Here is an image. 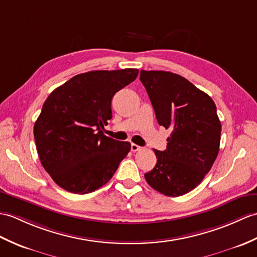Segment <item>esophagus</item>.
<instances>
[{
	"label": "esophagus",
	"mask_w": 257,
	"mask_h": 257,
	"mask_svg": "<svg viewBox=\"0 0 257 257\" xmlns=\"http://www.w3.org/2000/svg\"><path fill=\"white\" fill-rule=\"evenodd\" d=\"M139 150H141V147H139L138 145H136V143H131V151L136 152V151H139Z\"/></svg>",
	"instance_id": "34e87169"
}]
</instances>
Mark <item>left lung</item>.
<instances>
[{
	"label": "left lung",
	"instance_id": "1",
	"mask_svg": "<svg viewBox=\"0 0 257 257\" xmlns=\"http://www.w3.org/2000/svg\"><path fill=\"white\" fill-rule=\"evenodd\" d=\"M140 81L159 124L172 131L166 150H153L158 161L146 181L165 196L185 195L201 183L218 156L221 122L216 104L175 73L141 70Z\"/></svg>",
	"mask_w": 257,
	"mask_h": 257
}]
</instances>
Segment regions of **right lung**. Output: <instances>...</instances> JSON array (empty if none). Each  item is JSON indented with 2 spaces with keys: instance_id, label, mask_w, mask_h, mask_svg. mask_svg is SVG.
<instances>
[{
  "instance_id": "right-lung-1",
  "label": "right lung",
  "mask_w": 257,
  "mask_h": 257,
  "mask_svg": "<svg viewBox=\"0 0 257 257\" xmlns=\"http://www.w3.org/2000/svg\"><path fill=\"white\" fill-rule=\"evenodd\" d=\"M139 71H89L73 76L48 96L34 126L44 169L61 188L87 194L108 182L131 149L101 128L111 119L116 92L136 80Z\"/></svg>"
}]
</instances>
